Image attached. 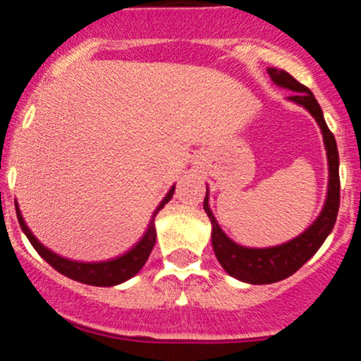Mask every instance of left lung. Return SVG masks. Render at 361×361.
Masks as SVG:
<instances>
[{"label":"left lung","instance_id":"8db88e82","mask_svg":"<svg viewBox=\"0 0 361 361\" xmlns=\"http://www.w3.org/2000/svg\"><path fill=\"white\" fill-rule=\"evenodd\" d=\"M267 73H269L271 80L278 87L293 92L288 100L310 111L311 116L319 125V130L323 133V142H325L326 159H329V189H326L325 205H323L322 214L318 215L317 221L302 235L293 238L287 243L269 248L241 247V245L235 243L231 238L226 236V233L222 231L221 226L215 221L210 207H208L207 192L203 208H205L208 219L212 222V247H214L215 257L233 278L252 285H267L285 280V278L290 276L299 267H302L304 264L310 261L334 229L341 202L339 153H337L334 133L330 132L325 123L318 100L311 94L310 88L300 85L287 71L267 68Z\"/></svg>","mask_w":361,"mask_h":361}]
</instances>
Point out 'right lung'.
<instances>
[{
	"instance_id": "obj_1",
	"label": "right lung",
	"mask_w": 361,
	"mask_h": 361,
	"mask_svg": "<svg viewBox=\"0 0 361 361\" xmlns=\"http://www.w3.org/2000/svg\"><path fill=\"white\" fill-rule=\"evenodd\" d=\"M173 191H176V185L170 188V191L166 192L165 198L161 200L158 208L154 210L153 217H151L149 226H147L146 233L144 236L130 248L128 252L120 257H114L111 261H102V262H78V261H71V259L61 257L57 255L55 252L48 250L44 245L39 243L36 240V236L32 235L31 229L25 226L24 217H22L20 210H18V205L15 203V210H17V219H18V224H20L22 231L24 235L27 236V240L31 241L32 247L36 248L39 255L54 267L55 271H59L61 274L64 276L71 278V280H76L80 283H87V285H94V287H113V285H120L123 281L130 280L132 276H135L142 266L146 264L147 257H149L151 250L154 247V241H156V228H154V217L166 203L172 200Z\"/></svg>"
}]
</instances>
